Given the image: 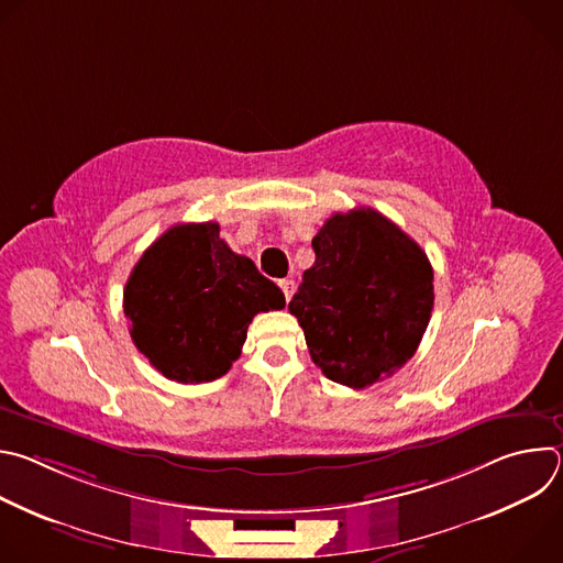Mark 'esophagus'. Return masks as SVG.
<instances>
[{"label": "esophagus", "instance_id": "34e87169", "mask_svg": "<svg viewBox=\"0 0 563 563\" xmlns=\"http://www.w3.org/2000/svg\"><path fill=\"white\" fill-rule=\"evenodd\" d=\"M278 285H280V289H283V294H285V300L289 302L291 296H294V291H296V283H294L291 278H283Z\"/></svg>", "mask_w": 563, "mask_h": 563}]
</instances>
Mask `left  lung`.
Here are the masks:
<instances>
[{
  "instance_id": "1",
  "label": "left lung",
  "mask_w": 563,
  "mask_h": 563,
  "mask_svg": "<svg viewBox=\"0 0 563 563\" xmlns=\"http://www.w3.org/2000/svg\"><path fill=\"white\" fill-rule=\"evenodd\" d=\"M316 261L289 302L311 361L363 389L417 352L434 305L426 252L374 209L334 213L313 235Z\"/></svg>"
}]
</instances>
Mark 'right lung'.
Masks as SVG:
<instances>
[{"label": "right lung", "mask_w": 563, "mask_h": 563, "mask_svg": "<svg viewBox=\"0 0 563 563\" xmlns=\"http://www.w3.org/2000/svg\"><path fill=\"white\" fill-rule=\"evenodd\" d=\"M285 307L283 291L220 238L218 222L174 224L142 254L124 287L135 347L178 383L229 372L261 311Z\"/></svg>", "instance_id": "right-lung-1"}]
</instances>
